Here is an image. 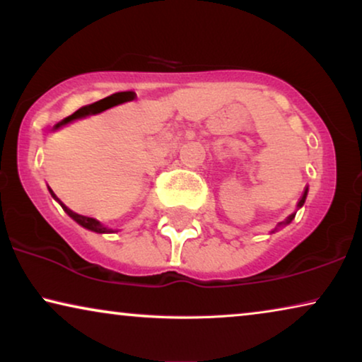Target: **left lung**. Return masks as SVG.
I'll return each instance as SVG.
<instances>
[{"instance_id": "left-lung-1", "label": "left lung", "mask_w": 362, "mask_h": 362, "mask_svg": "<svg viewBox=\"0 0 362 362\" xmlns=\"http://www.w3.org/2000/svg\"><path fill=\"white\" fill-rule=\"evenodd\" d=\"M306 194H308V189H305V192H303V196H301V199L298 201V207H301L303 206V202H305V199H306ZM295 217V214H291L288 219H286V224H288V222H291V219H293Z\"/></svg>"}]
</instances>
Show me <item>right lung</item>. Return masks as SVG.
<instances>
[{
  "instance_id": "1",
  "label": "right lung",
  "mask_w": 362,
  "mask_h": 362,
  "mask_svg": "<svg viewBox=\"0 0 362 362\" xmlns=\"http://www.w3.org/2000/svg\"><path fill=\"white\" fill-rule=\"evenodd\" d=\"M49 191H51V189H49ZM51 194H52L54 199H57L56 194H54L52 191H51ZM57 201H59V199H57ZM59 204L62 206V209L66 211L67 214L71 216L72 219L77 222V224H81L82 227H86V229H88V230H93V232H100V234H102V232H110V230L107 229V227H103V226L100 224V222H98L97 219H93V217H87V216H81V214H77V212H74V211L69 209L67 206H64L61 201H59Z\"/></svg>"
}]
</instances>
